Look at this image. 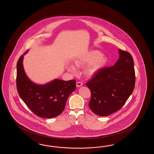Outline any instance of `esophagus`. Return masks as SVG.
<instances>
[{"label":"esophagus","mask_w":154,"mask_h":154,"mask_svg":"<svg viewBox=\"0 0 154 154\" xmlns=\"http://www.w3.org/2000/svg\"><path fill=\"white\" fill-rule=\"evenodd\" d=\"M83 85V82H76V86L77 87H80Z\"/></svg>","instance_id":"esophagus-1"}]
</instances>
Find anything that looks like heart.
<instances>
[{"instance_id":"heart-1","label":"heart","mask_w":154,"mask_h":154,"mask_svg":"<svg viewBox=\"0 0 154 154\" xmlns=\"http://www.w3.org/2000/svg\"><path fill=\"white\" fill-rule=\"evenodd\" d=\"M108 62L106 56L96 50H92L79 57L75 60V64L77 66H84L88 64L85 70V74L92 76L98 72L105 66ZM69 69L75 71L74 66H69Z\"/></svg>"}]
</instances>
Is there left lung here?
Returning a JSON list of instances; mask_svg holds the SVG:
<instances>
[{"mask_svg":"<svg viewBox=\"0 0 154 154\" xmlns=\"http://www.w3.org/2000/svg\"><path fill=\"white\" fill-rule=\"evenodd\" d=\"M119 58L114 66L103 67L86 83L91 94L89 107L100 116H107L121 109L134 90L133 57L122 49H119Z\"/></svg>","mask_w":154,"mask_h":154,"instance_id":"left-lung-1","label":"left lung"}]
</instances>
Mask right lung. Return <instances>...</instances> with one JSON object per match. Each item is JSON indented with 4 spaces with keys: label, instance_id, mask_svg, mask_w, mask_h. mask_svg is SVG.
Returning a JSON list of instances; mask_svg holds the SVG:
<instances>
[{
    "label": "right lung",
    "instance_id": "obj_1",
    "mask_svg": "<svg viewBox=\"0 0 154 154\" xmlns=\"http://www.w3.org/2000/svg\"><path fill=\"white\" fill-rule=\"evenodd\" d=\"M23 56H20L17 62V88L20 97L39 117L53 118L59 116L64 111L69 95L75 90V80L56 79L46 85H36L24 72Z\"/></svg>",
    "mask_w": 154,
    "mask_h": 154
}]
</instances>
